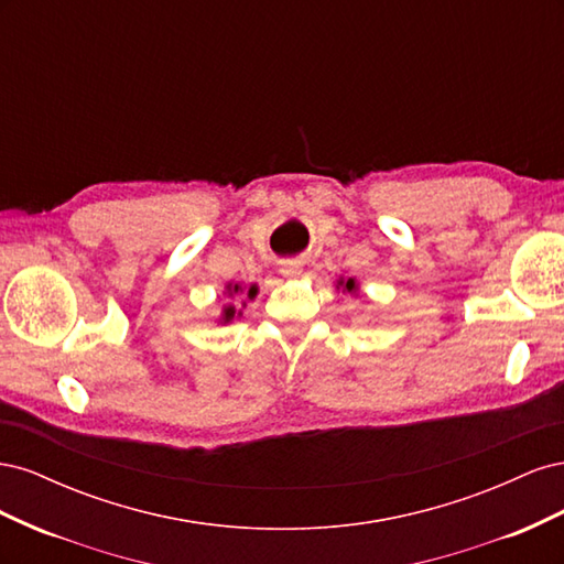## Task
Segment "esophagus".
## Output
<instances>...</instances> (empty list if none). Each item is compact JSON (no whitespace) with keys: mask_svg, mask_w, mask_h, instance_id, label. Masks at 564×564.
Listing matches in <instances>:
<instances>
[{"mask_svg":"<svg viewBox=\"0 0 564 564\" xmlns=\"http://www.w3.org/2000/svg\"><path fill=\"white\" fill-rule=\"evenodd\" d=\"M280 272L284 278H296V275H301V263L299 261H286V263H282Z\"/></svg>","mask_w":564,"mask_h":564,"instance_id":"34e87169","label":"esophagus"}]
</instances>
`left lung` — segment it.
Wrapping results in <instances>:
<instances>
[{"instance_id":"left-lung-1","label":"left lung","mask_w":564,"mask_h":564,"mask_svg":"<svg viewBox=\"0 0 564 564\" xmlns=\"http://www.w3.org/2000/svg\"><path fill=\"white\" fill-rule=\"evenodd\" d=\"M338 286H344V292H348V294H357V282L352 278L338 280Z\"/></svg>"}]
</instances>
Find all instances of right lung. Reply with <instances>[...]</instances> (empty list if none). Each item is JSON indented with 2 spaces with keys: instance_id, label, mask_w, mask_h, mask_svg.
Here are the masks:
<instances>
[{
  "instance_id": "1",
  "label": "right lung",
  "mask_w": 564,
  "mask_h": 564,
  "mask_svg": "<svg viewBox=\"0 0 564 564\" xmlns=\"http://www.w3.org/2000/svg\"><path fill=\"white\" fill-rule=\"evenodd\" d=\"M228 289V296H235V294H247V299H253L256 294H259V286H256V284H251L249 289H247V292H245V289H242V284H228L226 286ZM235 315H242V311L240 313H237V308H235V305L232 303H228V305H224V315H220V322H232V317Z\"/></svg>"
}]
</instances>
